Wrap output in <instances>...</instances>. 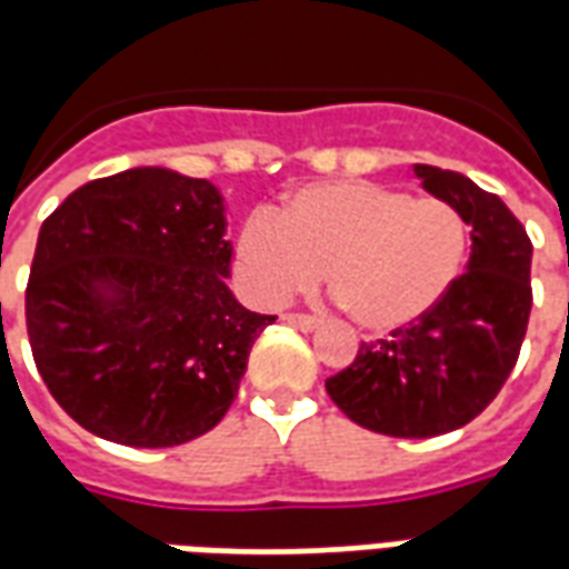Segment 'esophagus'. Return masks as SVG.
<instances>
[{
	"mask_svg": "<svg viewBox=\"0 0 569 569\" xmlns=\"http://www.w3.org/2000/svg\"><path fill=\"white\" fill-rule=\"evenodd\" d=\"M284 321H288L290 327L302 330V333H312V330H318V327H321V321H318V318H312V315H284Z\"/></svg>",
	"mask_w": 569,
	"mask_h": 569,
	"instance_id": "34e87169",
	"label": "esophagus"
}]
</instances>
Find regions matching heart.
I'll list each match as a JSON object with an SVG mask.
<instances>
[{"label": "heart", "instance_id": "heart-1", "mask_svg": "<svg viewBox=\"0 0 569 569\" xmlns=\"http://www.w3.org/2000/svg\"><path fill=\"white\" fill-rule=\"evenodd\" d=\"M467 248V223L442 199L321 181L290 193L272 218H248L236 236V267L263 306L315 288L327 269L333 300L360 330L393 333L449 297Z\"/></svg>", "mask_w": 569, "mask_h": 569}]
</instances>
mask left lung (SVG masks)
Returning a JSON list of instances; mask_svg holds the SVG:
<instances>
[{
	"label": "left lung",
	"instance_id": "8db88e82",
	"mask_svg": "<svg viewBox=\"0 0 569 569\" xmlns=\"http://www.w3.org/2000/svg\"><path fill=\"white\" fill-rule=\"evenodd\" d=\"M430 197L472 227L467 272L449 297L391 339L363 342L327 393L355 425L400 439H427L470 425L516 367L530 318V244L503 199L460 172L416 166Z\"/></svg>",
	"mask_w": 569,
	"mask_h": 569
}]
</instances>
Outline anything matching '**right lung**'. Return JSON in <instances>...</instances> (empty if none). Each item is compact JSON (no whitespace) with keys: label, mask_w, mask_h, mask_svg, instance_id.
Masks as SVG:
<instances>
[{"label":"right lung","mask_w":569,"mask_h":569,"mask_svg":"<svg viewBox=\"0 0 569 569\" xmlns=\"http://www.w3.org/2000/svg\"><path fill=\"white\" fill-rule=\"evenodd\" d=\"M227 202L206 178L136 166L97 178L41 223L27 284L32 358L97 437L169 449L209 433L276 315L227 288Z\"/></svg>","instance_id":"obj_1"}]
</instances>
